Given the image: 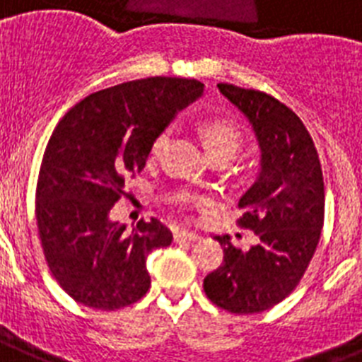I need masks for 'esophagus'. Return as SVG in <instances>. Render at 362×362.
Instances as JSON below:
<instances>
[{
  "label": "esophagus",
  "mask_w": 362,
  "mask_h": 362,
  "mask_svg": "<svg viewBox=\"0 0 362 362\" xmlns=\"http://www.w3.org/2000/svg\"><path fill=\"white\" fill-rule=\"evenodd\" d=\"M199 235L197 233L186 232V230H182V232L175 233V243H195L199 241Z\"/></svg>",
  "instance_id": "obj_1"
}]
</instances>
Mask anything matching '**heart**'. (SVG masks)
<instances>
[{"label": "heart", "mask_w": 362, "mask_h": 362, "mask_svg": "<svg viewBox=\"0 0 362 362\" xmlns=\"http://www.w3.org/2000/svg\"><path fill=\"white\" fill-rule=\"evenodd\" d=\"M173 134V127H165L160 134L154 138L153 147H151V154L153 156H160L169 145V139ZM202 134L206 139V147H208L209 154H230L235 156L238 151L241 148V132H239L232 123H228L224 119H209L202 124Z\"/></svg>", "instance_id": "b5f03b06"}]
</instances>
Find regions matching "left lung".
<instances>
[{
	"mask_svg": "<svg viewBox=\"0 0 362 362\" xmlns=\"http://www.w3.org/2000/svg\"><path fill=\"white\" fill-rule=\"evenodd\" d=\"M247 115L261 148V171L241 197V228L257 235L248 250L218 235L224 259L204 278L217 308L252 315L274 308L296 289L317 250L324 226V178L318 153L302 119L259 90L217 84Z\"/></svg>",
	"mask_w": 362,
	"mask_h": 362,
	"instance_id": "obj_1",
	"label": "left lung"
}]
</instances>
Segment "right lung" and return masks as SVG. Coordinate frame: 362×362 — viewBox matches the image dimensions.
<instances>
[{
	"instance_id": "1",
	"label": "right lung",
	"mask_w": 362,
	"mask_h": 362,
	"mask_svg": "<svg viewBox=\"0 0 362 362\" xmlns=\"http://www.w3.org/2000/svg\"><path fill=\"white\" fill-rule=\"evenodd\" d=\"M202 92L195 78L130 81L84 97L54 127L36 184V223L51 274L75 302L115 311L147 294V256L169 247L173 233L158 218L127 232L110 209L145 167L154 138Z\"/></svg>"
}]
</instances>
